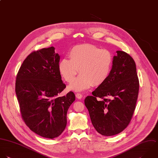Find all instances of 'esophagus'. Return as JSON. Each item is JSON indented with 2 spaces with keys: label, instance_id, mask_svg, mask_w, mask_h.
<instances>
[{
  "label": "esophagus",
  "instance_id": "obj_1",
  "mask_svg": "<svg viewBox=\"0 0 158 158\" xmlns=\"http://www.w3.org/2000/svg\"><path fill=\"white\" fill-rule=\"evenodd\" d=\"M76 97L78 99H81L82 98V95L80 93H76Z\"/></svg>",
  "mask_w": 158,
  "mask_h": 158
}]
</instances>
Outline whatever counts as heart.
<instances>
[{
    "label": "heart",
    "mask_w": 158,
    "mask_h": 158,
    "mask_svg": "<svg viewBox=\"0 0 158 158\" xmlns=\"http://www.w3.org/2000/svg\"><path fill=\"white\" fill-rule=\"evenodd\" d=\"M69 58L61 60L58 69L68 82L74 79L79 69L81 74L69 86L70 90L74 91H82L92 85L103 84L110 76L113 64V56L110 50L90 44L72 48Z\"/></svg>",
    "instance_id": "1"
}]
</instances>
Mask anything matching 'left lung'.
<instances>
[{"instance_id": "left-lung-1", "label": "left lung", "mask_w": 158, "mask_h": 158, "mask_svg": "<svg viewBox=\"0 0 158 158\" xmlns=\"http://www.w3.org/2000/svg\"><path fill=\"white\" fill-rule=\"evenodd\" d=\"M116 52L110 76L84 100L94 127L105 136L118 134L127 127L139 90L134 59L125 52Z\"/></svg>"}]
</instances>
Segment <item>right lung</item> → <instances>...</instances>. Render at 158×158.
I'll return each mask as SVG.
<instances>
[{
    "instance_id": "1",
    "label": "right lung",
    "mask_w": 158,
    "mask_h": 158,
    "mask_svg": "<svg viewBox=\"0 0 158 158\" xmlns=\"http://www.w3.org/2000/svg\"><path fill=\"white\" fill-rule=\"evenodd\" d=\"M59 62L60 56L53 47L34 51L22 63L15 83L24 122L34 133L51 139L64 131L68 110L75 100L73 92L58 97L66 88Z\"/></svg>"
}]
</instances>
